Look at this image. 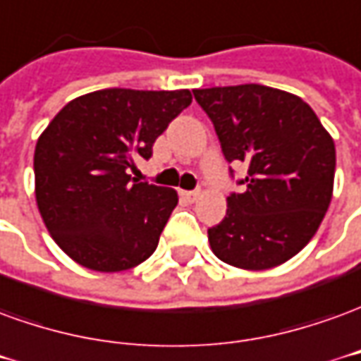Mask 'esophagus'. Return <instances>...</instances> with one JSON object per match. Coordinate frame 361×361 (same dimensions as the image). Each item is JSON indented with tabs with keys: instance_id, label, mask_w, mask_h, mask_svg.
I'll return each mask as SVG.
<instances>
[{
	"instance_id": "obj_1",
	"label": "esophagus",
	"mask_w": 361,
	"mask_h": 361,
	"mask_svg": "<svg viewBox=\"0 0 361 361\" xmlns=\"http://www.w3.org/2000/svg\"><path fill=\"white\" fill-rule=\"evenodd\" d=\"M180 196H183L186 202H196L198 198H200V190H192V192H188V190H183V192H180Z\"/></svg>"
}]
</instances>
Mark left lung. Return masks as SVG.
Segmentation results:
<instances>
[{
  "label": "left lung",
  "mask_w": 361,
  "mask_h": 361,
  "mask_svg": "<svg viewBox=\"0 0 361 361\" xmlns=\"http://www.w3.org/2000/svg\"><path fill=\"white\" fill-rule=\"evenodd\" d=\"M214 122L226 159L247 163L241 194L208 229L219 260L243 270H268L303 249L323 221L334 186L331 134L298 94L274 87L194 89Z\"/></svg>",
  "instance_id": "obj_1"
}]
</instances>
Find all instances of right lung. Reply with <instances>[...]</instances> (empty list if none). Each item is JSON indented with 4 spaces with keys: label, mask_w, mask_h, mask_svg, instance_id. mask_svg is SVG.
I'll list each match as a JSON object with an SVG mask.
<instances>
[{
    "label": "right lung",
    "mask_w": 361,
    "mask_h": 361,
    "mask_svg": "<svg viewBox=\"0 0 361 361\" xmlns=\"http://www.w3.org/2000/svg\"><path fill=\"white\" fill-rule=\"evenodd\" d=\"M192 103L188 89H101L63 106L35 147V194L56 245L81 267L122 272L157 249L178 194L132 180L135 159Z\"/></svg>",
    "instance_id": "obj_1"
}]
</instances>
